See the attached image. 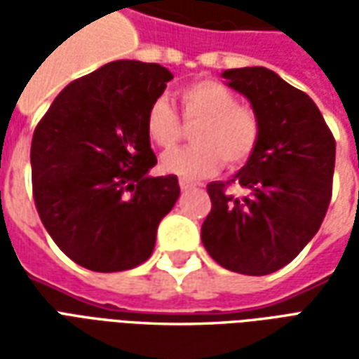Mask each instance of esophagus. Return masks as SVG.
<instances>
[{
    "label": "esophagus",
    "instance_id": "esophagus-1",
    "mask_svg": "<svg viewBox=\"0 0 359 359\" xmlns=\"http://www.w3.org/2000/svg\"><path fill=\"white\" fill-rule=\"evenodd\" d=\"M179 187H180V190H184V192H187V190H192V188H196V182H192V180L180 179Z\"/></svg>",
    "mask_w": 359,
    "mask_h": 359
}]
</instances>
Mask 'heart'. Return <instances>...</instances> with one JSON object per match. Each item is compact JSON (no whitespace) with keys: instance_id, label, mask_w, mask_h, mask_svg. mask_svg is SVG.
<instances>
[{"instance_id":"obj_1","label":"heart","mask_w":359,"mask_h":359,"mask_svg":"<svg viewBox=\"0 0 359 359\" xmlns=\"http://www.w3.org/2000/svg\"><path fill=\"white\" fill-rule=\"evenodd\" d=\"M187 123H198L192 130L194 146L172 149L161 157V171L184 180L211 177L225 161L241 167L256 151L262 123L248 105L236 103V94L223 82L203 79L179 92ZM146 134L156 146L172 148L182 136V125L171 103L157 97L146 111Z\"/></svg>"}]
</instances>
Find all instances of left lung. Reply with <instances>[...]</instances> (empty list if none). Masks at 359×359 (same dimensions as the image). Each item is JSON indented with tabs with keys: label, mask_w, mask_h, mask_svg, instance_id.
Segmentation results:
<instances>
[{
	"label": "left lung",
	"mask_w": 359,
	"mask_h": 359,
	"mask_svg": "<svg viewBox=\"0 0 359 359\" xmlns=\"http://www.w3.org/2000/svg\"><path fill=\"white\" fill-rule=\"evenodd\" d=\"M226 84L256 111L262 134L256 151L231 182H210L211 211L202 242L221 267L242 275H269L300 254L331 202L334 138L308 94L265 67L229 69ZM229 184V182H226Z\"/></svg>",
	"instance_id": "1"
}]
</instances>
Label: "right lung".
Segmentation results:
<instances>
[{"instance_id":"add662e5","label":"right lung","mask_w":359,"mask_h":359,"mask_svg":"<svg viewBox=\"0 0 359 359\" xmlns=\"http://www.w3.org/2000/svg\"><path fill=\"white\" fill-rule=\"evenodd\" d=\"M171 79L157 63L111 61L61 90L36 126V210L74 264L115 273L151 256L180 194L175 175H148L157 159L146 111Z\"/></svg>"}]
</instances>
